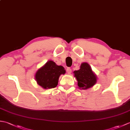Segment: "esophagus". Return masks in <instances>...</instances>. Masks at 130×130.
<instances>
[{"mask_svg": "<svg viewBox=\"0 0 130 130\" xmlns=\"http://www.w3.org/2000/svg\"><path fill=\"white\" fill-rule=\"evenodd\" d=\"M67 72L68 74H71V69L70 68H68L67 69Z\"/></svg>", "mask_w": 130, "mask_h": 130, "instance_id": "1", "label": "esophagus"}]
</instances>
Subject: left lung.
Listing matches in <instances>:
<instances>
[{
  "instance_id": "8db88e82",
  "label": "left lung",
  "mask_w": 130,
  "mask_h": 130,
  "mask_svg": "<svg viewBox=\"0 0 130 130\" xmlns=\"http://www.w3.org/2000/svg\"><path fill=\"white\" fill-rule=\"evenodd\" d=\"M74 77L78 82V88L86 90L94 86L97 82V77L87 62H83L80 69L74 71Z\"/></svg>"
}]
</instances>
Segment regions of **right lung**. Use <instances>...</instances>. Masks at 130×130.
<instances>
[{
	"mask_svg": "<svg viewBox=\"0 0 130 130\" xmlns=\"http://www.w3.org/2000/svg\"><path fill=\"white\" fill-rule=\"evenodd\" d=\"M66 73L64 68L59 66L52 60H49L38 69L35 75V79L43 89H47L56 87L60 76Z\"/></svg>",
	"mask_w": 130,
	"mask_h": 130,
	"instance_id": "right-lung-1",
	"label": "right lung"
}]
</instances>
